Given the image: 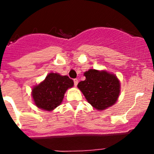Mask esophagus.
I'll use <instances>...</instances> for the list:
<instances>
[{
    "label": "esophagus",
    "instance_id": "esophagus-1",
    "mask_svg": "<svg viewBox=\"0 0 154 154\" xmlns=\"http://www.w3.org/2000/svg\"><path fill=\"white\" fill-rule=\"evenodd\" d=\"M73 81H74V85H75V86H76V85H78V82H79V80L77 79H75L74 80H73Z\"/></svg>",
    "mask_w": 154,
    "mask_h": 154
}]
</instances>
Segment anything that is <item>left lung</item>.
Segmentation results:
<instances>
[{"instance_id": "left-lung-1", "label": "left lung", "mask_w": 154, "mask_h": 154, "mask_svg": "<svg viewBox=\"0 0 154 154\" xmlns=\"http://www.w3.org/2000/svg\"><path fill=\"white\" fill-rule=\"evenodd\" d=\"M84 75L85 79L79 82L78 88L89 104L100 111L115 104L120 92L119 81L115 75L89 69Z\"/></svg>"}]
</instances>
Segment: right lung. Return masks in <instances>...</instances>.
I'll use <instances>...</instances> for the list:
<instances>
[{"label":"right lung","mask_w":154,"mask_h":154,"mask_svg":"<svg viewBox=\"0 0 154 154\" xmlns=\"http://www.w3.org/2000/svg\"><path fill=\"white\" fill-rule=\"evenodd\" d=\"M73 85L74 82L69 76L49 73L44 81L33 87L31 96L34 103L39 109L51 111L62 103L66 90Z\"/></svg>","instance_id":"add662e5"}]
</instances>
